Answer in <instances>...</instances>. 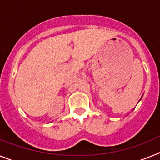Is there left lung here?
Segmentation results:
<instances>
[{
    "label": "left lung",
    "instance_id": "8db88e82",
    "mask_svg": "<svg viewBox=\"0 0 160 160\" xmlns=\"http://www.w3.org/2000/svg\"><path fill=\"white\" fill-rule=\"evenodd\" d=\"M141 98H140V100H141Z\"/></svg>",
    "mask_w": 160,
    "mask_h": 160
}]
</instances>
